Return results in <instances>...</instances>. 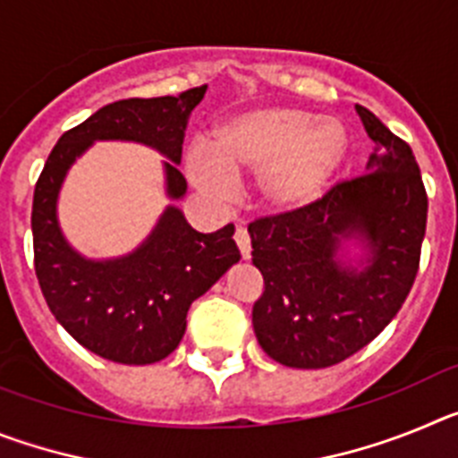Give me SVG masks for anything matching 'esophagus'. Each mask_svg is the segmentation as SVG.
Segmentation results:
<instances>
[{
	"label": "esophagus",
	"instance_id": "1",
	"mask_svg": "<svg viewBox=\"0 0 458 458\" xmlns=\"http://www.w3.org/2000/svg\"><path fill=\"white\" fill-rule=\"evenodd\" d=\"M233 238H236V245L238 250H241V257L242 259H250V252H252V245H250V236H248V229L242 225L236 226V233H233Z\"/></svg>",
	"mask_w": 458,
	"mask_h": 458
}]
</instances>
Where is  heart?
Listing matches in <instances>:
<instances>
[{
    "instance_id": "b5f03b06",
    "label": "heart",
    "mask_w": 458,
    "mask_h": 458,
    "mask_svg": "<svg viewBox=\"0 0 458 458\" xmlns=\"http://www.w3.org/2000/svg\"><path fill=\"white\" fill-rule=\"evenodd\" d=\"M346 147V131L333 116L284 105L248 109L210 131L208 151L188 153V174L216 199L232 190L229 176H257L259 204L270 213H291L321 197Z\"/></svg>"
}]
</instances>
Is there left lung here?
<instances>
[{
    "label": "left lung",
    "instance_id": "8db88e82",
    "mask_svg": "<svg viewBox=\"0 0 458 458\" xmlns=\"http://www.w3.org/2000/svg\"><path fill=\"white\" fill-rule=\"evenodd\" d=\"M355 109L374 141L367 174L248 226L264 275L254 335L284 367L323 369L365 349L402 310L420 268L428 204L415 156L369 109ZM351 240L366 250L355 267L338 259Z\"/></svg>",
    "mask_w": 458,
    "mask_h": 458
}]
</instances>
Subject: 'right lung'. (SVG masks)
Returning a JSON list of instances; mask_svg holds the SVG:
<instances>
[{
    "label": "right lung",
    "mask_w": 458,
    "mask_h": 458,
    "mask_svg": "<svg viewBox=\"0 0 458 458\" xmlns=\"http://www.w3.org/2000/svg\"><path fill=\"white\" fill-rule=\"evenodd\" d=\"M206 84L179 96L128 98L100 107L64 132L47 156L31 206L34 266L55 318L84 349L121 365H153L167 358L185 335V317L199 295L238 264L233 225L199 233L183 210L167 206L140 248L119 259H87L68 245L56 220V199L71 165L93 141H137L169 157V199L188 190L181 165L183 137Z\"/></svg>",
    "instance_id": "add662e5"
}]
</instances>
